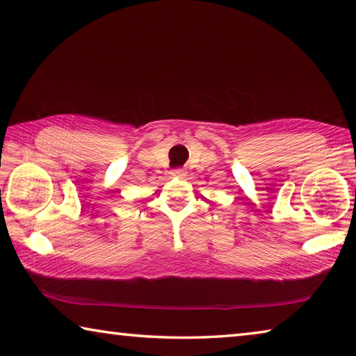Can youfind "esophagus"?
I'll use <instances>...</instances> for the list:
<instances>
[{"label":"esophagus","instance_id":"34e87169","mask_svg":"<svg viewBox=\"0 0 356 356\" xmlns=\"http://www.w3.org/2000/svg\"><path fill=\"white\" fill-rule=\"evenodd\" d=\"M172 176L174 177H184L185 176V171L184 170H174L172 171Z\"/></svg>","mask_w":356,"mask_h":356}]
</instances>
